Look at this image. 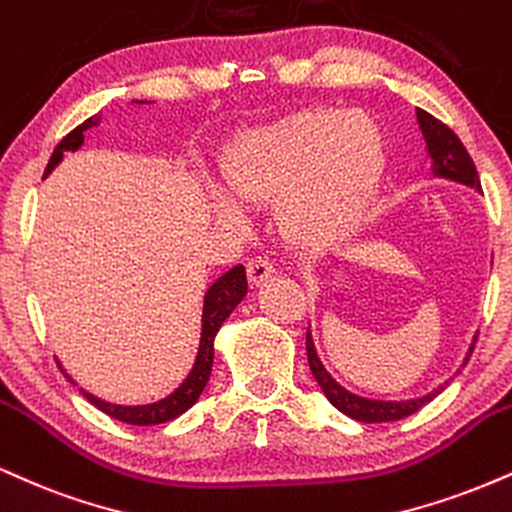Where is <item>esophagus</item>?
I'll use <instances>...</instances> for the list:
<instances>
[{
    "instance_id": "esophagus-1",
    "label": "esophagus",
    "mask_w": 512,
    "mask_h": 512,
    "mask_svg": "<svg viewBox=\"0 0 512 512\" xmlns=\"http://www.w3.org/2000/svg\"><path fill=\"white\" fill-rule=\"evenodd\" d=\"M246 270H249L251 285H261L263 280H268L270 275L275 273L273 263L266 261V258H251V261L246 263Z\"/></svg>"
}]
</instances>
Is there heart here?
I'll use <instances>...</instances> for the list:
<instances>
[{"label":"heart","instance_id":"1","mask_svg":"<svg viewBox=\"0 0 512 512\" xmlns=\"http://www.w3.org/2000/svg\"><path fill=\"white\" fill-rule=\"evenodd\" d=\"M386 170V136L371 114L314 107L246 131L222 174L234 201L275 203L287 242L326 249L362 230Z\"/></svg>","mask_w":512,"mask_h":512}]
</instances>
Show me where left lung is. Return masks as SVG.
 <instances>
[{"label": "left lung", "instance_id": "8db88e82", "mask_svg": "<svg viewBox=\"0 0 512 512\" xmlns=\"http://www.w3.org/2000/svg\"><path fill=\"white\" fill-rule=\"evenodd\" d=\"M417 122H419V129H422V134H424L426 150H429L431 174H434V177L450 179V182H458V184L472 186V189L482 191V186H479L477 167H474L470 153H467V148L462 146L460 138L455 136V131L448 129L446 124L438 122L436 117H431V114L424 110H417ZM474 342H477V338L472 340V347H470V352H467L465 364L470 362ZM306 357H309L311 374H314L318 386H321L323 395L330 400V405L338 407V410L342 414H347V417L357 419V422H364V424L398 422V419L410 417V414L422 410L426 402L434 400L436 395L448 386V381H446L443 386L431 390V393L422 395V398H412V400H371V398H362V395L350 393V390L342 388L340 383L328 374L326 366H323V362L318 359V354H316L311 330H306Z\"/></svg>", "mask_w": 512, "mask_h": 512}]
</instances>
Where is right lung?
<instances>
[{
    "label": "right lung",
    "mask_w": 512,
    "mask_h": 512,
    "mask_svg": "<svg viewBox=\"0 0 512 512\" xmlns=\"http://www.w3.org/2000/svg\"><path fill=\"white\" fill-rule=\"evenodd\" d=\"M136 102H143V100H136ZM98 124H100V114H93V117L86 119L81 126H76L71 134H66L62 141H59V146L54 148L50 162H47L45 177L59 165V162H62L64 153H76V150L83 146V134ZM246 292H249V282H246L244 266L230 268L227 273H222L220 278L208 287L206 297H203L201 342H198L196 362H194V366H191L189 376H186L184 381L179 383V388H174L167 398H162L158 402H148V405H114V402L102 400V398H98V395L88 393V390H83V388H78V390H81L83 398H86L90 405H95L100 412L110 414L112 419H119V422H124V424L153 426V424L172 422V419H177L179 414H184L186 410H189V407L198 400V395L203 393V388H206V383L210 378V369H213L215 335H218L222 323L227 321V316H230L232 311L237 309V304L246 297ZM59 369H62V364H59ZM62 374L76 386L74 378L66 374L64 369H62Z\"/></svg>",
    "instance_id": "1"
}]
</instances>
